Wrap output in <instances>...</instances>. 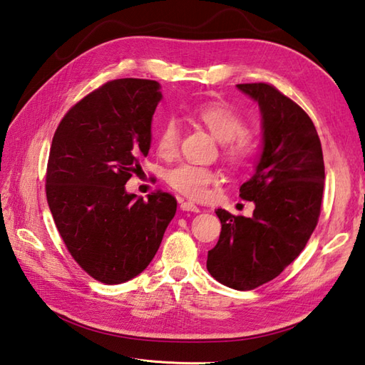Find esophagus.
I'll use <instances>...</instances> for the list:
<instances>
[{"label": "esophagus", "instance_id": "obj_1", "mask_svg": "<svg viewBox=\"0 0 365 365\" xmlns=\"http://www.w3.org/2000/svg\"><path fill=\"white\" fill-rule=\"evenodd\" d=\"M181 209L182 210H190V212H200V207L192 203V201H181Z\"/></svg>", "mask_w": 365, "mask_h": 365}]
</instances>
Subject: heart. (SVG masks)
I'll return each mask as SVG.
<instances>
[{
    "label": "heart",
    "instance_id": "heart-1",
    "mask_svg": "<svg viewBox=\"0 0 365 365\" xmlns=\"http://www.w3.org/2000/svg\"><path fill=\"white\" fill-rule=\"evenodd\" d=\"M201 121L218 142L225 143V156L234 165H247L255 158L256 147L245 135L247 125L236 110L226 103H207L195 110ZM181 125L176 118H168L158 133L156 148L160 158L172 159L180 150ZM165 181L172 189L192 200L207 197L210 185L218 182L212 168L182 162L165 173Z\"/></svg>",
    "mask_w": 365,
    "mask_h": 365
}]
</instances>
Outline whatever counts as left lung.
<instances>
[{
	"label": "left lung",
	"instance_id": "8db88e82",
	"mask_svg": "<svg viewBox=\"0 0 365 365\" xmlns=\"http://www.w3.org/2000/svg\"><path fill=\"white\" fill-rule=\"evenodd\" d=\"M261 110L262 150L240 197L253 201L251 217L217 209L222 232L207 253L212 277L236 290L277 278L302 253L320 215L325 165L309 115L270 84H237Z\"/></svg>",
	"mask_w": 365,
	"mask_h": 365
}]
</instances>
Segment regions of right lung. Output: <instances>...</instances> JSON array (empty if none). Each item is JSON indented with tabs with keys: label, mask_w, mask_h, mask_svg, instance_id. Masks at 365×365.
I'll use <instances>...</instances> for the list:
<instances>
[{
	"label": "right lung",
	"mask_w": 365,
	"mask_h": 365,
	"mask_svg": "<svg viewBox=\"0 0 365 365\" xmlns=\"http://www.w3.org/2000/svg\"><path fill=\"white\" fill-rule=\"evenodd\" d=\"M160 100L156 81H110L75 104L53 137L48 206L73 259L104 284L147 269L176 212L167 192L147 201L125 187L148 156Z\"/></svg>",
	"instance_id": "1"
}]
</instances>
